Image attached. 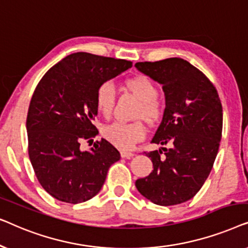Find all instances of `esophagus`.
I'll use <instances>...</instances> for the list:
<instances>
[{"label":"esophagus","instance_id":"34e87169","mask_svg":"<svg viewBox=\"0 0 248 248\" xmlns=\"http://www.w3.org/2000/svg\"><path fill=\"white\" fill-rule=\"evenodd\" d=\"M133 155H134V154H133V152H131V151H125V150L121 151V157L122 158H132Z\"/></svg>","mask_w":248,"mask_h":248}]
</instances>
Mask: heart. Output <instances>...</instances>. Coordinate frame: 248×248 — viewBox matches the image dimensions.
Returning a JSON list of instances; mask_svg holds the SVG:
<instances>
[{
    "label": "heart",
    "mask_w": 248,
    "mask_h": 248,
    "mask_svg": "<svg viewBox=\"0 0 248 248\" xmlns=\"http://www.w3.org/2000/svg\"><path fill=\"white\" fill-rule=\"evenodd\" d=\"M125 86L135 97L140 99L135 117L144 118L149 123L155 124L164 116L166 104L158 97V87L155 81L143 74H139L125 81ZM96 108L104 117L108 118L113 113L115 104V88L110 81H104L97 87L94 93ZM147 128L141 121L133 123L116 122L103 130L106 140L118 149L130 150L138 142L145 138Z\"/></svg>",
    "instance_id": "b5f03b06"
}]
</instances>
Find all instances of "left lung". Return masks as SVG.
Returning a JSON list of instances; mask_svg holds the SVG:
<instances>
[{
	"instance_id": "1",
	"label": "left lung",
	"mask_w": 248,
	"mask_h": 248,
	"mask_svg": "<svg viewBox=\"0 0 248 248\" xmlns=\"http://www.w3.org/2000/svg\"><path fill=\"white\" fill-rule=\"evenodd\" d=\"M135 67L162 84L166 109L151 142L169 145L144 152L154 170L135 186L155 204H181L201 189L215 164L222 133L221 101L211 81L179 57L138 62Z\"/></svg>"
}]
</instances>
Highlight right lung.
I'll return each mask as SVG.
<instances>
[{"label": "right lung", "mask_w": 248, "mask_h": 248, "mask_svg": "<svg viewBox=\"0 0 248 248\" xmlns=\"http://www.w3.org/2000/svg\"><path fill=\"white\" fill-rule=\"evenodd\" d=\"M131 66V61L73 53L37 84L27 115L28 154L40 185L59 201L77 204L93 198L121 159L105 139L90 151H81L80 143L98 134L93 123L97 87Z\"/></svg>", "instance_id": "1"}]
</instances>
